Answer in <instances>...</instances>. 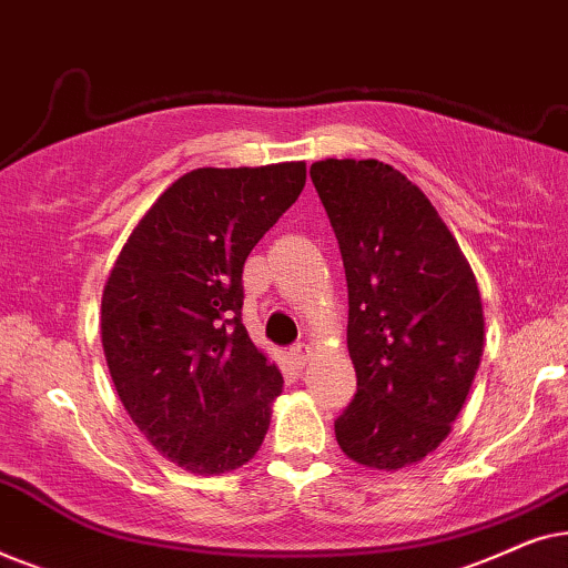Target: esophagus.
<instances>
[{"mask_svg":"<svg viewBox=\"0 0 568 568\" xmlns=\"http://www.w3.org/2000/svg\"><path fill=\"white\" fill-rule=\"evenodd\" d=\"M292 362L297 364V367H305V364L313 359V346L310 344H297V346H292Z\"/></svg>","mask_w":568,"mask_h":568,"instance_id":"esophagus-1","label":"esophagus"}]
</instances>
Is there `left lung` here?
I'll use <instances>...</instances> for the list:
<instances>
[{
    "label": "left lung",
    "instance_id": "left-lung-1",
    "mask_svg": "<svg viewBox=\"0 0 568 568\" xmlns=\"http://www.w3.org/2000/svg\"><path fill=\"white\" fill-rule=\"evenodd\" d=\"M348 284L356 395L336 439L362 468L395 473L432 455L463 410L480 356L484 305L457 240L426 193L379 160L310 168Z\"/></svg>",
    "mask_w": 568,
    "mask_h": 568
}]
</instances>
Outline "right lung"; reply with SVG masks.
Returning <instances> with one entry per match:
<instances>
[{
    "label": "right lung",
    "mask_w": 568,
    "mask_h": 568,
    "mask_svg": "<svg viewBox=\"0 0 568 568\" xmlns=\"http://www.w3.org/2000/svg\"><path fill=\"white\" fill-rule=\"evenodd\" d=\"M305 162L199 168L162 191L103 286L100 338L136 429L178 468L258 453L284 377L247 336L243 266L305 189Z\"/></svg>",
    "instance_id": "right-lung-1"
}]
</instances>
